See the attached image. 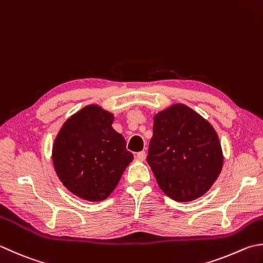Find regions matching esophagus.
<instances>
[{"label":"esophagus","mask_w":263,"mask_h":263,"mask_svg":"<svg viewBox=\"0 0 263 263\" xmlns=\"http://www.w3.org/2000/svg\"><path fill=\"white\" fill-rule=\"evenodd\" d=\"M136 158L138 160H141V161H143L146 158V153H145V151H141V152H137V155H136Z\"/></svg>","instance_id":"34e87169"}]
</instances>
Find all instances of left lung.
I'll return each instance as SVG.
<instances>
[{
    "label": "left lung",
    "instance_id": "obj_1",
    "mask_svg": "<svg viewBox=\"0 0 263 263\" xmlns=\"http://www.w3.org/2000/svg\"><path fill=\"white\" fill-rule=\"evenodd\" d=\"M146 161L160 189L176 201H191L219 177L223 156L216 133L182 104L155 117Z\"/></svg>",
    "mask_w": 263,
    "mask_h": 263
}]
</instances>
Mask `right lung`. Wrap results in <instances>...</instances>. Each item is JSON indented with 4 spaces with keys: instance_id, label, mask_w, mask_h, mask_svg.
Instances as JSON below:
<instances>
[{
    "instance_id": "obj_1",
    "label": "right lung",
    "mask_w": 263,
    "mask_h": 263,
    "mask_svg": "<svg viewBox=\"0 0 263 263\" xmlns=\"http://www.w3.org/2000/svg\"><path fill=\"white\" fill-rule=\"evenodd\" d=\"M113 116L101 107L82 108L64 123L54 141L52 159L63 184L86 200L110 196L133 160Z\"/></svg>"
}]
</instances>
